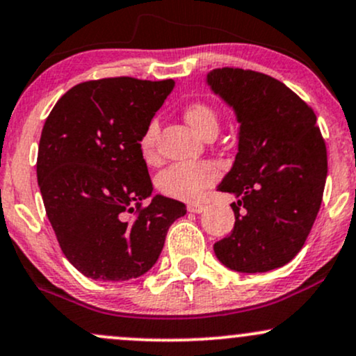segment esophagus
<instances>
[{"label": "esophagus", "instance_id": "obj_1", "mask_svg": "<svg viewBox=\"0 0 356 356\" xmlns=\"http://www.w3.org/2000/svg\"><path fill=\"white\" fill-rule=\"evenodd\" d=\"M204 209H206V206H202V204H189L187 206V211L194 212V214H201Z\"/></svg>", "mask_w": 356, "mask_h": 356}]
</instances>
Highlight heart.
Returning a JSON list of instances; mask_svg holds the SVG:
<instances>
[{
    "label": "heart",
    "instance_id": "b5f03b06",
    "mask_svg": "<svg viewBox=\"0 0 356 356\" xmlns=\"http://www.w3.org/2000/svg\"><path fill=\"white\" fill-rule=\"evenodd\" d=\"M184 118L195 134L204 137L218 132V113L206 104H191L184 110ZM157 122H150L140 138V154L145 161L155 159ZM220 169L216 162H182L159 175V189L165 195L181 201H197L207 187L219 179Z\"/></svg>",
    "mask_w": 356,
    "mask_h": 356
}]
</instances>
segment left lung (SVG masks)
Instances as JSON below:
<instances>
[{
  "instance_id": "obj_1",
  "label": "left lung",
  "mask_w": 356,
  "mask_h": 356,
  "mask_svg": "<svg viewBox=\"0 0 356 356\" xmlns=\"http://www.w3.org/2000/svg\"><path fill=\"white\" fill-rule=\"evenodd\" d=\"M206 83L238 120V154L218 186L238 199L216 257L238 273L284 266L303 248L320 211L328 161L316 115L273 76L218 68Z\"/></svg>"
}]
</instances>
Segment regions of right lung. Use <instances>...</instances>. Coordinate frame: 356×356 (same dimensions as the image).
I'll use <instances>...</instances> for the list:
<instances>
[{"label": "right lung", "mask_w": 356, "mask_h": 356, "mask_svg": "<svg viewBox=\"0 0 356 356\" xmlns=\"http://www.w3.org/2000/svg\"><path fill=\"white\" fill-rule=\"evenodd\" d=\"M175 87L174 80L130 76L68 90L42 130L36 177L61 251L81 275L127 281L157 263L186 206L152 195L140 138ZM138 209L134 221L128 214Z\"/></svg>", "instance_id": "obj_1"}]
</instances>
